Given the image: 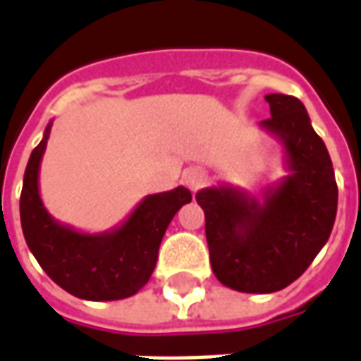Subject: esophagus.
<instances>
[{"instance_id": "obj_1", "label": "esophagus", "mask_w": 361, "mask_h": 361, "mask_svg": "<svg viewBox=\"0 0 361 361\" xmlns=\"http://www.w3.org/2000/svg\"><path fill=\"white\" fill-rule=\"evenodd\" d=\"M204 180H207V173H204V170H201V168H189L188 172H185V183H188L193 191H197V189L201 188L204 183Z\"/></svg>"}]
</instances>
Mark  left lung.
Returning <instances> with one entry per match:
<instances>
[{"label": "left lung", "instance_id": "left-lung-1", "mask_svg": "<svg viewBox=\"0 0 361 361\" xmlns=\"http://www.w3.org/2000/svg\"><path fill=\"white\" fill-rule=\"evenodd\" d=\"M271 118L261 129L284 149L288 176L263 199L234 185L195 195L214 276L247 294L279 292L300 279L331 235L338 188L329 150L295 96L267 94Z\"/></svg>", "mask_w": 361, "mask_h": 361}]
</instances>
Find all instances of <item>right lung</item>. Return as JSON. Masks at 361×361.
<instances>
[{
    "label": "right lung",
    "mask_w": 361,
    "mask_h": 361,
    "mask_svg": "<svg viewBox=\"0 0 361 361\" xmlns=\"http://www.w3.org/2000/svg\"><path fill=\"white\" fill-rule=\"evenodd\" d=\"M44 139L28 158L20 191V226L28 250L58 286L90 302H111L137 294L157 267L158 247L173 214L191 201L188 188L147 195L119 226L100 234H85L66 226L46 211L38 173Z\"/></svg>",
    "instance_id": "1"
}]
</instances>
